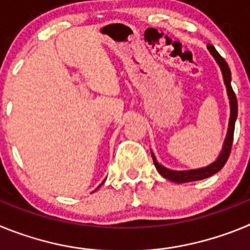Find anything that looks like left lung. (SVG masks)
I'll return each instance as SVG.
<instances>
[{
    "label": "left lung",
    "instance_id": "left-lung-1",
    "mask_svg": "<svg viewBox=\"0 0 250 250\" xmlns=\"http://www.w3.org/2000/svg\"><path fill=\"white\" fill-rule=\"evenodd\" d=\"M208 48L211 52L214 57H215L216 62L219 63L220 68H222L223 77H224V83L227 86V90H228L229 100H230V120H229V129H228V135L225 139L224 146H223L222 152H220L219 158L214 161L213 164L209 165L207 167H202V169L196 170H188V171H173V170H169L167 167H161L156 161L155 156L152 155V160H154V164H155L156 170L161 175L167 178V180H171V182L175 183H188V182H195V180H202V179L209 178V176L214 175L215 173H218L220 169L225 165L227 160H228L229 155H230L231 150V144H233V136H234V126H235V120H237L238 115V103H237V96L234 94L233 89H231L230 85V68H229L228 63L219 55V52L214 48V46L208 45Z\"/></svg>",
    "mask_w": 250,
    "mask_h": 250
}]
</instances>
